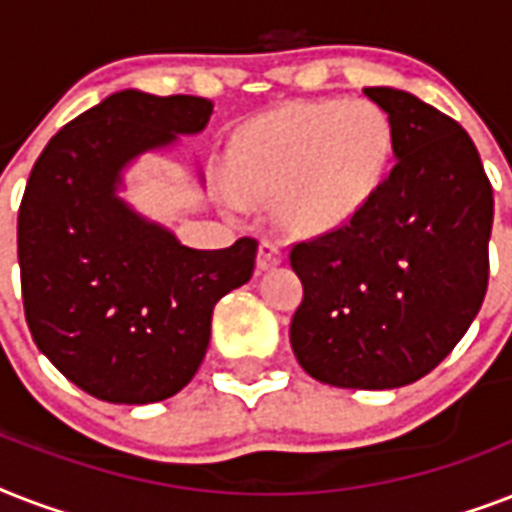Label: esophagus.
I'll return each instance as SVG.
<instances>
[{"instance_id":"34e87169","label":"esophagus","mask_w":512,"mask_h":512,"mask_svg":"<svg viewBox=\"0 0 512 512\" xmlns=\"http://www.w3.org/2000/svg\"><path fill=\"white\" fill-rule=\"evenodd\" d=\"M281 260H284V252H281L279 241H260V247H257V271H271Z\"/></svg>"}]
</instances>
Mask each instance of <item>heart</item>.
Wrapping results in <instances>:
<instances>
[{"label":"heart","instance_id":"b5f03b06","mask_svg":"<svg viewBox=\"0 0 512 512\" xmlns=\"http://www.w3.org/2000/svg\"><path fill=\"white\" fill-rule=\"evenodd\" d=\"M396 130L372 100H303L257 116L236 135L231 177L241 199L273 201L297 236H321L369 204L393 162Z\"/></svg>","mask_w":512,"mask_h":512}]
</instances>
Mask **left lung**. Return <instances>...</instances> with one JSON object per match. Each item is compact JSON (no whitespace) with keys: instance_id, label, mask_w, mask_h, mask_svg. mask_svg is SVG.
I'll return each mask as SVG.
<instances>
[{"instance_id":"left-lung-1","label":"left lung","mask_w":512,"mask_h":512,"mask_svg":"<svg viewBox=\"0 0 512 512\" xmlns=\"http://www.w3.org/2000/svg\"><path fill=\"white\" fill-rule=\"evenodd\" d=\"M396 130L393 170L350 223L295 244L289 342L313 380L390 390L444 361L484 303L492 183L460 124L396 87H364Z\"/></svg>"}]
</instances>
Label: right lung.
I'll return each mask as SVG.
<instances>
[{
	"instance_id": "1",
	"label": "right lung",
	"mask_w": 512,
	"mask_h": 512,
	"mask_svg": "<svg viewBox=\"0 0 512 512\" xmlns=\"http://www.w3.org/2000/svg\"><path fill=\"white\" fill-rule=\"evenodd\" d=\"M212 100L122 90L36 159L18 212L23 308L36 348L108 404H154L193 380L217 300L252 279L257 241L180 244L119 196L124 172L199 135ZM201 180V172H199Z\"/></svg>"
}]
</instances>
